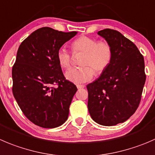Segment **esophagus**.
<instances>
[{"mask_svg":"<svg viewBox=\"0 0 155 155\" xmlns=\"http://www.w3.org/2000/svg\"><path fill=\"white\" fill-rule=\"evenodd\" d=\"M76 87H77L78 89H80V88H83L84 87H85V85H79V84H78V85H76Z\"/></svg>","mask_w":155,"mask_h":155,"instance_id":"esophagus-1","label":"esophagus"}]
</instances>
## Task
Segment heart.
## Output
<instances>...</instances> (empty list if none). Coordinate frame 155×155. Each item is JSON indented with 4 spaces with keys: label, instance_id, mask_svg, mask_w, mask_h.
Instances as JSON below:
<instances>
[{
    "label": "heart",
    "instance_id": "1",
    "mask_svg": "<svg viewBox=\"0 0 155 155\" xmlns=\"http://www.w3.org/2000/svg\"><path fill=\"white\" fill-rule=\"evenodd\" d=\"M74 53H85L79 68H72L65 73L67 79L76 84L89 82L94 76V71L103 73L112 60V49L106 41H98L88 36H81L71 45ZM57 58L62 68H69L71 64V55L65 47H61L57 52Z\"/></svg>",
    "mask_w": 155,
    "mask_h": 155
}]
</instances>
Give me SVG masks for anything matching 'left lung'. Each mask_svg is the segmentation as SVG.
<instances>
[{
	"instance_id": "left-lung-1",
	"label": "left lung",
	"mask_w": 155,
	"mask_h": 155,
	"mask_svg": "<svg viewBox=\"0 0 155 155\" xmlns=\"http://www.w3.org/2000/svg\"><path fill=\"white\" fill-rule=\"evenodd\" d=\"M97 35L110 45L112 60L87 85L88 109L94 122L111 127L127 120L139 107L146 79L145 62L137 47L119 31L106 28Z\"/></svg>"
}]
</instances>
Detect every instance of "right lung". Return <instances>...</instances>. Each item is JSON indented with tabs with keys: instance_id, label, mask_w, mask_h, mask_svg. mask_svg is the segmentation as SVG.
Returning a JSON list of instances; mask_svg holds the SVG:
<instances>
[{
	"instance_id": "right-lung-1",
	"label": "right lung",
	"mask_w": 155,
	"mask_h": 155,
	"mask_svg": "<svg viewBox=\"0 0 155 155\" xmlns=\"http://www.w3.org/2000/svg\"><path fill=\"white\" fill-rule=\"evenodd\" d=\"M76 34L43 27L18 49L12 69L13 94L25 117L38 127L55 128L68 118L77 88L64 77L57 52Z\"/></svg>"
}]
</instances>
